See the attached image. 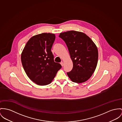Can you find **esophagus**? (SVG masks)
Here are the masks:
<instances>
[{
	"instance_id": "1",
	"label": "esophagus",
	"mask_w": 122,
	"mask_h": 122,
	"mask_svg": "<svg viewBox=\"0 0 122 122\" xmlns=\"http://www.w3.org/2000/svg\"><path fill=\"white\" fill-rule=\"evenodd\" d=\"M60 64H61V65L62 66H64V63H63L62 61V62H61Z\"/></svg>"
}]
</instances>
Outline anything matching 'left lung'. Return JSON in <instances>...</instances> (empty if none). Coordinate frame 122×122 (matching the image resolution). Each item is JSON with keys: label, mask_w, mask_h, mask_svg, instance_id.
I'll return each instance as SVG.
<instances>
[{"label": "left lung", "mask_w": 122, "mask_h": 122, "mask_svg": "<svg viewBox=\"0 0 122 122\" xmlns=\"http://www.w3.org/2000/svg\"><path fill=\"white\" fill-rule=\"evenodd\" d=\"M66 43L73 62L72 70L67 74L75 83L88 80L94 73L98 61V50L93 41L84 33L74 30L60 33Z\"/></svg>", "instance_id": "obj_1"}]
</instances>
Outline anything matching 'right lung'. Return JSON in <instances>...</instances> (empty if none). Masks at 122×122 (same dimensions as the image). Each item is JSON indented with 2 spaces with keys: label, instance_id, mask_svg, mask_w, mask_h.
I'll list each match as a JSON object with an SVG mask.
<instances>
[{
  "label": "right lung",
  "instance_id": "right-lung-1",
  "mask_svg": "<svg viewBox=\"0 0 122 122\" xmlns=\"http://www.w3.org/2000/svg\"><path fill=\"white\" fill-rule=\"evenodd\" d=\"M55 39L52 33L34 36L27 42L21 54V62L29 78L39 85L50 84L62 66L54 61L51 49Z\"/></svg>",
  "mask_w": 122,
  "mask_h": 122
}]
</instances>
